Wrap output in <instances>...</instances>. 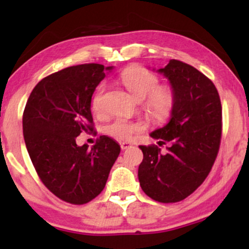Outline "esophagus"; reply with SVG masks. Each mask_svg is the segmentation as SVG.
Instances as JSON below:
<instances>
[{
	"instance_id": "1",
	"label": "esophagus",
	"mask_w": 249,
	"mask_h": 249,
	"mask_svg": "<svg viewBox=\"0 0 249 249\" xmlns=\"http://www.w3.org/2000/svg\"><path fill=\"white\" fill-rule=\"evenodd\" d=\"M120 146H121V149H127L129 147H131V144H129V142H121Z\"/></svg>"
}]
</instances>
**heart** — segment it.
Segmentation results:
<instances>
[{
  "label": "heart",
  "instance_id": "heart-1",
  "mask_svg": "<svg viewBox=\"0 0 249 249\" xmlns=\"http://www.w3.org/2000/svg\"><path fill=\"white\" fill-rule=\"evenodd\" d=\"M119 80L136 100L147 98L145 110L153 122L162 124L171 117L176 105V94L170 87L160 86V79L155 73L144 68H129L119 74ZM103 93L104 86L101 85L91 98V108L97 114L102 112ZM142 130V124L120 117L103 127L104 134L117 141H128L132 135Z\"/></svg>",
  "mask_w": 249,
  "mask_h": 249
}]
</instances>
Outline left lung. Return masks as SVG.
I'll use <instances>...</instances> for the list:
<instances>
[{
	"instance_id": "left-lung-1",
	"label": "left lung",
	"mask_w": 249,
	"mask_h": 249,
	"mask_svg": "<svg viewBox=\"0 0 249 249\" xmlns=\"http://www.w3.org/2000/svg\"><path fill=\"white\" fill-rule=\"evenodd\" d=\"M159 72L171 84L176 105L168 124L151 134L165 151L139 146L144 159L138 179L152 199L176 203L195 192L212 169L222 135V107L211 79L189 64L170 60Z\"/></svg>"
}]
</instances>
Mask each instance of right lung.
I'll return each mask as SVG.
<instances>
[{"mask_svg":"<svg viewBox=\"0 0 249 249\" xmlns=\"http://www.w3.org/2000/svg\"><path fill=\"white\" fill-rule=\"evenodd\" d=\"M111 69L86 63L50 74L36 85L23 111V138L37 175L51 193L74 205L100 195L120 154V145L107 136L90 149L76 142L81 132L94 131L91 96Z\"/></svg>","mask_w":249,"mask_h":249,"instance_id":"obj_1","label":"right lung"}]
</instances>
